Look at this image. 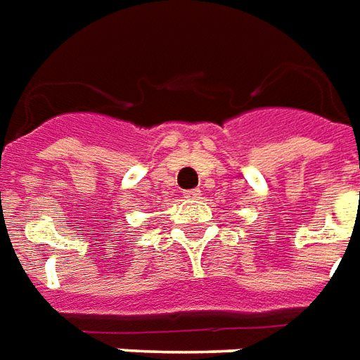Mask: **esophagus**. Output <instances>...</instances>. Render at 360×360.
<instances>
[{
  "instance_id": "obj_1",
  "label": "esophagus",
  "mask_w": 360,
  "mask_h": 360,
  "mask_svg": "<svg viewBox=\"0 0 360 360\" xmlns=\"http://www.w3.org/2000/svg\"><path fill=\"white\" fill-rule=\"evenodd\" d=\"M200 195H201L200 190H186V192H184L186 200H198Z\"/></svg>"
}]
</instances>
